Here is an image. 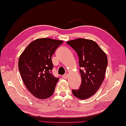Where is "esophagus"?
Segmentation results:
<instances>
[{
  "label": "esophagus",
  "mask_w": 126,
  "mask_h": 126,
  "mask_svg": "<svg viewBox=\"0 0 126 126\" xmlns=\"http://www.w3.org/2000/svg\"><path fill=\"white\" fill-rule=\"evenodd\" d=\"M67 77H68V74H66L65 75H63V79H67Z\"/></svg>",
  "instance_id": "1"
}]
</instances>
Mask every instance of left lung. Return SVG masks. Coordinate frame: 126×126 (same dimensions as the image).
<instances>
[{
	"mask_svg": "<svg viewBox=\"0 0 126 126\" xmlns=\"http://www.w3.org/2000/svg\"><path fill=\"white\" fill-rule=\"evenodd\" d=\"M75 50L79 57L82 82L78 90H72L76 97L84 100L97 91L104 80L108 60L106 54L96 42L77 39L67 42Z\"/></svg>",
	"mask_w": 126,
	"mask_h": 126,
	"instance_id": "8db88e82",
	"label": "left lung"
}]
</instances>
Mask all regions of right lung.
Returning <instances> with one entry per match:
<instances>
[{
    "label": "right lung",
    "mask_w": 126,
    "mask_h": 126,
    "mask_svg": "<svg viewBox=\"0 0 126 126\" xmlns=\"http://www.w3.org/2000/svg\"><path fill=\"white\" fill-rule=\"evenodd\" d=\"M63 43L49 38L37 39L26 47L19 57L18 67L22 80L36 98H47L54 93L59 78L52 74L51 56Z\"/></svg>",
    "instance_id": "obj_1"
}]
</instances>
